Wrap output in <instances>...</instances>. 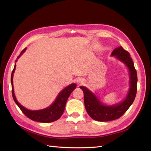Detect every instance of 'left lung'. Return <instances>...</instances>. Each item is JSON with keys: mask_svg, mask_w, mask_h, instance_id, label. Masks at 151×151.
Returning a JSON list of instances; mask_svg holds the SVG:
<instances>
[{"mask_svg": "<svg viewBox=\"0 0 151 151\" xmlns=\"http://www.w3.org/2000/svg\"><path fill=\"white\" fill-rule=\"evenodd\" d=\"M112 55H115L119 60L125 63L130 72V89L124 101L119 104L107 106L102 104L97 97L85 87L81 86L84 95V104L89 115L98 121H109L120 118L133 104L137 91V74L130 54L122 46L113 50Z\"/></svg>", "mask_w": 151, "mask_h": 151, "instance_id": "left-lung-1", "label": "left lung"}]
</instances>
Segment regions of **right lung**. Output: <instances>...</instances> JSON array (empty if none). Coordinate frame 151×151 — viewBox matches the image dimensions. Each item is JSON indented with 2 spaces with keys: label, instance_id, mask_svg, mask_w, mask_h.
<instances>
[{
  "label": "right lung",
  "instance_id": "add662e5",
  "mask_svg": "<svg viewBox=\"0 0 151 151\" xmlns=\"http://www.w3.org/2000/svg\"><path fill=\"white\" fill-rule=\"evenodd\" d=\"M26 48L24 49L22 52H20L19 56H18L17 58H19L22 53L24 52ZM17 62V60H16ZM16 68V64L14 68L13 69L12 72L11 74V84H12V97L16 104H17L18 107L20 108L22 111V113L24 114L26 117H28L30 119L34 121H38L40 123H51L53 121H55L60 119L61 116L62 115L63 111L65 109V106L67 102L69 96H70L71 92L76 88V85L75 83H72L65 88L63 90L60 92V94L58 95V97L55 99L54 104L49 107L46 108L44 109L38 110V111H30L26 109L25 107L22 106L16 99L14 93V89H13V73L14 72Z\"/></svg>",
  "mask_w": 151,
  "mask_h": 151
}]
</instances>
